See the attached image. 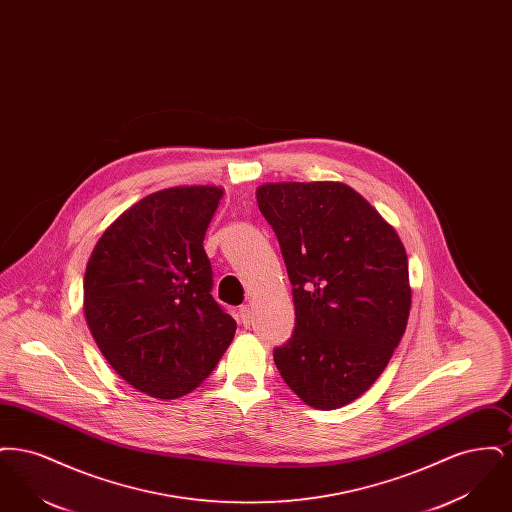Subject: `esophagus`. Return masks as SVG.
<instances>
[{"label":"esophagus","instance_id":"esophagus-1","mask_svg":"<svg viewBox=\"0 0 512 512\" xmlns=\"http://www.w3.org/2000/svg\"><path fill=\"white\" fill-rule=\"evenodd\" d=\"M238 317H240V322H242L244 326L251 324V309H249V305H242V307H240Z\"/></svg>","mask_w":512,"mask_h":512}]
</instances>
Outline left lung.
<instances>
[{
  "label": "left lung",
  "mask_w": 512,
  "mask_h": 512,
  "mask_svg": "<svg viewBox=\"0 0 512 512\" xmlns=\"http://www.w3.org/2000/svg\"><path fill=\"white\" fill-rule=\"evenodd\" d=\"M257 203L293 286L295 328L274 349L276 368L309 407L340 409L378 380L405 334V247L343 182H270L257 188Z\"/></svg>",
  "instance_id": "8db88e82"
}]
</instances>
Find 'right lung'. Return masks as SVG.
Returning <instances> with one entry per match:
<instances>
[{"mask_svg":"<svg viewBox=\"0 0 512 512\" xmlns=\"http://www.w3.org/2000/svg\"><path fill=\"white\" fill-rule=\"evenodd\" d=\"M222 194L176 186L146 195L103 232L86 267L84 315L99 351L155 399L194 391L234 340L203 249Z\"/></svg>","mask_w":512,"mask_h":512,"instance_id":"add662e5","label":"right lung"}]
</instances>
